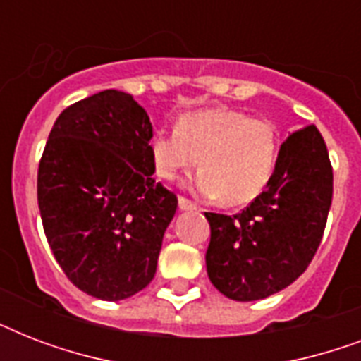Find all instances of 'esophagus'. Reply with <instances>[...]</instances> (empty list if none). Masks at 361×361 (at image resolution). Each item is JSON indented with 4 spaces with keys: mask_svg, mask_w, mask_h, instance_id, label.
Here are the masks:
<instances>
[{
    "mask_svg": "<svg viewBox=\"0 0 361 361\" xmlns=\"http://www.w3.org/2000/svg\"><path fill=\"white\" fill-rule=\"evenodd\" d=\"M180 209H197V204L192 202V200H189V198L185 197H180Z\"/></svg>",
    "mask_w": 361,
    "mask_h": 361,
    "instance_id": "1",
    "label": "esophagus"
}]
</instances>
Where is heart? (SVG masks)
Wrapping results in <instances>:
<instances>
[{"label": "heart", "mask_w": 361, "mask_h": 361, "mask_svg": "<svg viewBox=\"0 0 361 361\" xmlns=\"http://www.w3.org/2000/svg\"><path fill=\"white\" fill-rule=\"evenodd\" d=\"M279 130L269 120L234 109H206L183 116L176 130L149 140L155 174L174 180L198 163L191 189L226 206H245L266 191L279 159Z\"/></svg>", "instance_id": "obj_1"}]
</instances>
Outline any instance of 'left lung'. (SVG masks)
Returning a JSON list of instances; mask_svg holds the SVG:
<instances>
[{"mask_svg":"<svg viewBox=\"0 0 361 361\" xmlns=\"http://www.w3.org/2000/svg\"><path fill=\"white\" fill-rule=\"evenodd\" d=\"M334 195L324 138L314 125L281 144L274 178L241 214H208L206 268L221 294L255 302L283 290L307 269L324 234Z\"/></svg>","mask_w":361,"mask_h":361,"instance_id":"8db88e82","label":"left lung"}]
</instances>
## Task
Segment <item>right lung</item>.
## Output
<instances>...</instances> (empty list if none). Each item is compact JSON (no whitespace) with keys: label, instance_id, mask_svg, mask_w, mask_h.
<instances>
[{"label":"right lung","instance_id":"add662e5","mask_svg":"<svg viewBox=\"0 0 361 361\" xmlns=\"http://www.w3.org/2000/svg\"><path fill=\"white\" fill-rule=\"evenodd\" d=\"M146 110L118 90L71 104L37 174L54 258L82 292L118 302L152 283L178 197L153 180Z\"/></svg>","mask_w":361,"mask_h":361}]
</instances>
